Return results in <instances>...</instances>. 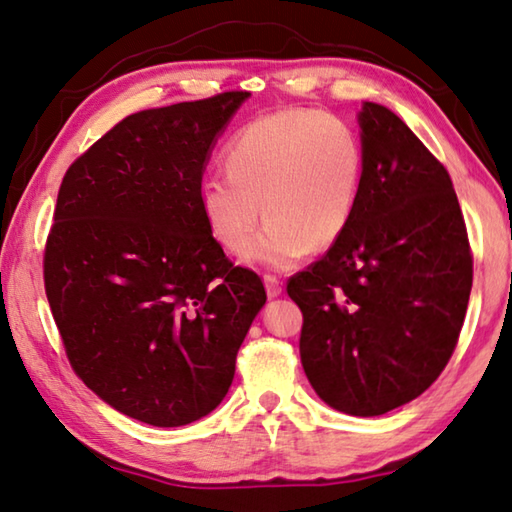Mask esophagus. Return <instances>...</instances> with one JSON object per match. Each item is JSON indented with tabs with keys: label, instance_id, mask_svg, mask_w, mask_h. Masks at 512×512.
Segmentation results:
<instances>
[{
	"label": "esophagus",
	"instance_id": "obj_1",
	"mask_svg": "<svg viewBox=\"0 0 512 512\" xmlns=\"http://www.w3.org/2000/svg\"><path fill=\"white\" fill-rule=\"evenodd\" d=\"M264 284H266V293L268 298H277L282 293V280L275 275H264Z\"/></svg>",
	"mask_w": 512,
	"mask_h": 512
}]
</instances>
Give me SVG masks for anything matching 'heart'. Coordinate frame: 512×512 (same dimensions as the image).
<instances>
[{
    "label": "heart",
    "mask_w": 512,
    "mask_h": 512,
    "mask_svg": "<svg viewBox=\"0 0 512 512\" xmlns=\"http://www.w3.org/2000/svg\"><path fill=\"white\" fill-rule=\"evenodd\" d=\"M223 164L228 173L207 176L198 198L212 237L230 253L246 246L262 213L265 230L244 257L268 268L327 250L348 230L363 151L343 119L307 108L268 112L232 135Z\"/></svg>",
    "instance_id": "obj_1"
}]
</instances>
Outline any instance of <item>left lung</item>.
<instances>
[{"instance_id": "left-lung-1", "label": "left lung", "mask_w": 512, "mask_h": 512, "mask_svg": "<svg viewBox=\"0 0 512 512\" xmlns=\"http://www.w3.org/2000/svg\"><path fill=\"white\" fill-rule=\"evenodd\" d=\"M363 176L343 237L287 293L300 361L332 409L381 415L440 377L461 336L472 250L447 169L379 103L359 115Z\"/></svg>"}]
</instances>
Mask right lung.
<instances>
[{"label": "right lung", "instance_id": "1", "mask_svg": "<svg viewBox=\"0 0 512 512\" xmlns=\"http://www.w3.org/2000/svg\"><path fill=\"white\" fill-rule=\"evenodd\" d=\"M248 94L128 115L58 189L42 273L69 366L153 427L221 404L266 302L262 277L225 257L198 198L214 137Z\"/></svg>", "mask_w": 512, "mask_h": 512}]
</instances>
